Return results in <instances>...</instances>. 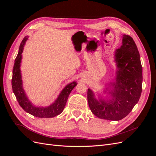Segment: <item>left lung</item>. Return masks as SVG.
Segmentation results:
<instances>
[{
  "label": "left lung",
  "instance_id": "obj_1",
  "mask_svg": "<svg viewBox=\"0 0 156 156\" xmlns=\"http://www.w3.org/2000/svg\"><path fill=\"white\" fill-rule=\"evenodd\" d=\"M116 78L103 90L107 94L98 100L91 89L87 92L88 103L97 117L108 120L123 119L138 103L142 92L143 67L134 40L128 35L122 36V44L115 52Z\"/></svg>",
  "mask_w": 156,
  "mask_h": 156
}]
</instances>
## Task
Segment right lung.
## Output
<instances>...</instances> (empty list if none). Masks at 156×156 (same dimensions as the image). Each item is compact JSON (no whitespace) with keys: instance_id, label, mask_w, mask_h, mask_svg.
Segmentation results:
<instances>
[{"instance_id":"1","label":"right lung","mask_w":156,"mask_h":156,"mask_svg":"<svg viewBox=\"0 0 156 156\" xmlns=\"http://www.w3.org/2000/svg\"><path fill=\"white\" fill-rule=\"evenodd\" d=\"M27 40L28 36H26L22 40L20 48H19L17 56L15 60L12 79L13 92L15 94L19 104L27 112L37 118L55 117L60 115L63 111L69 94L73 88L77 85V83L76 81H73L67 84L60 92L56 100L48 107H36L33 105L29 99L28 98L24 89H23L20 69L22 53Z\"/></svg>"}]
</instances>
